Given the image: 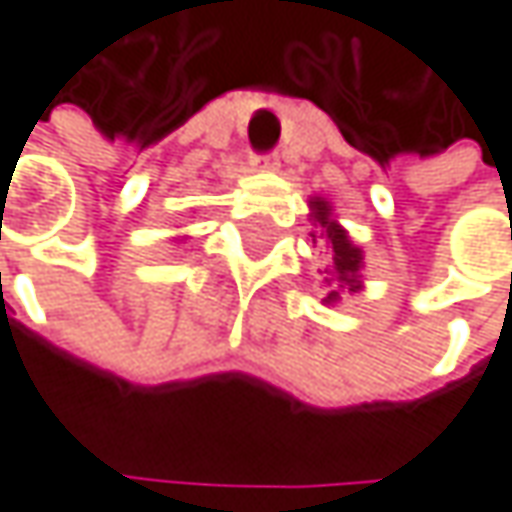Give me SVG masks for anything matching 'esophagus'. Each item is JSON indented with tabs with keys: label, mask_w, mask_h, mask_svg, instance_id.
I'll list each match as a JSON object with an SVG mask.
<instances>
[{
	"label": "esophagus",
	"mask_w": 512,
	"mask_h": 512,
	"mask_svg": "<svg viewBox=\"0 0 512 512\" xmlns=\"http://www.w3.org/2000/svg\"><path fill=\"white\" fill-rule=\"evenodd\" d=\"M252 165H255L257 171H275V168H278L281 162H278V156L269 154V156H257Z\"/></svg>",
	"instance_id": "esophagus-1"
}]
</instances>
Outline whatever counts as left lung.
I'll return each instance as SVG.
<instances>
[{
  "label": "left lung",
  "instance_id": "8db88e82",
  "mask_svg": "<svg viewBox=\"0 0 512 512\" xmlns=\"http://www.w3.org/2000/svg\"><path fill=\"white\" fill-rule=\"evenodd\" d=\"M311 207V222L317 228L314 243L320 246V252L329 257V269L323 278V284L329 287V293L323 296V305H338L341 296H356L364 287L361 281V269H364V252L358 249L350 237V231L338 222V216L332 213V204L320 195H314L308 201Z\"/></svg>",
  "mask_w": 512,
  "mask_h": 512
}]
</instances>
